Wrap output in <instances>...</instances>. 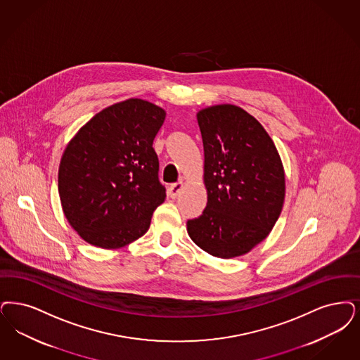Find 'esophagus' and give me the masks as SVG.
I'll return each instance as SVG.
<instances>
[{
	"label": "esophagus",
	"instance_id": "1",
	"mask_svg": "<svg viewBox=\"0 0 360 360\" xmlns=\"http://www.w3.org/2000/svg\"><path fill=\"white\" fill-rule=\"evenodd\" d=\"M182 187H184V182L182 181H178V182H175L173 184L170 188H169V195L172 197V198H175L178 194H179V191L182 190Z\"/></svg>",
	"mask_w": 360,
	"mask_h": 360
}]
</instances>
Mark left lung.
Wrapping results in <instances>:
<instances>
[{"instance_id":"8db88e82","label":"left lung","mask_w":360,"mask_h":360,"mask_svg":"<svg viewBox=\"0 0 360 360\" xmlns=\"http://www.w3.org/2000/svg\"><path fill=\"white\" fill-rule=\"evenodd\" d=\"M197 119L207 205L187 221V233L214 257H237L261 243L278 219L285 197L283 163L268 132L243 108L213 105Z\"/></svg>"}]
</instances>
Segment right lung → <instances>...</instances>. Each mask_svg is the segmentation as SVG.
Listing matches in <instances>:
<instances>
[{
	"label": "right lung",
	"mask_w": 360,
	"mask_h": 360,
	"mask_svg": "<svg viewBox=\"0 0 360 360\" xmlns=\"http://www.w3.org/2000/svg\"><path fill=\"white\" fill-rule=\"evenodd\" d=\"M166 112L129 99L104 108L79 129L58 167L63 212L91 245L116 249L142 237L166 198L153 142Z\"/></svg>",
	"instance_id": "1"
}]
</instances>
